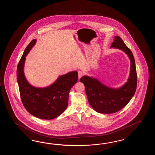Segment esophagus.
Returning a JSON list of instances; mask_svg holds the SVG:
<instances>
[{"label":"esophagus","instance_id":"1","mask_svg":"<svg viewBox=\"0 0 155 155\" xmlns=\"http://www.w3.org/2000/svg\"><path fill=\"white\" fill-rule=\"evenodd\" d=\"M84 75V73L82 72V71L80 70L78 71V76H79V78H81L82 76Z\"/></svg>","mask_w":155,"mask_h":155}]
</instances>
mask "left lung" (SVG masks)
<instances>
[{
    "label": "left lung",
    "mask_w": 155,
    "mask_h": 155,
    "mask_svg": "<svg viewBox=\"0 0 155 155\" xmlns=\"http://www.w3.org/2000/svg\"><path fill=\"white\" fill-rule=\"evenodd\" d=\"M122 50L129 56L131 61V70L128 81L118 89L104 85L96 79L82 76L80 81L85 88L89 104L99 113L112 114L124 108L134 95L137 87V73L135 61L131 50L126 45L120 36H115L111 48Z\"/></svg>",
    "instance_id": "1"
}]
</instances>
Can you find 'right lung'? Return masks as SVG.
<instances>
[{
	"instance_id": "1",
	"label": "right lung",
	"mask_w": 155,
	"mask_h": 155,
	"mask_svg": "<svg viewBox=\"0 0 155 155\" xmlns=\"http://www.w3.org/2000/svg\"><path fill=\"white\" fill-rule=\"evenodd\" d=\"M35 41L36 40H33L26 46L18 64L17 81L21 100L27 111L37 118L51 120L58 117L66 110L70 90L78 81V73L74 71L61 75L45 88L30 85L24 74V65L25 56Z\"/></svg>"
}]
</instances>
